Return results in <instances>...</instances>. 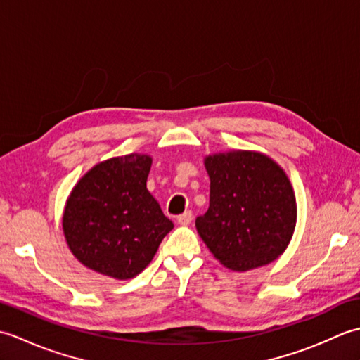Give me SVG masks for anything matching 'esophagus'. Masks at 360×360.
Returning a JSON list of instances; mask_svg holds the SVG:
<instances>
[{
  "mask_svg": "<svg viewBox=\"0 0 360 360\" xmlns=\"http://www.w3.org/2000/svg\"><path fill=\"white\" fill-rule=\"evenodd\" d=\"M192 219H193L192 212L187 210V212L182 213V215H179V217H178V219H176V221H178V224H179V226H188L190 223H192Z\"/></svg>",
  "mask_w": 360,
  "mask_h": 360,
  "instance_id": "obj_1",
  "label": "esophagus"
}]
</instances>
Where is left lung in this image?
Returning a JSON list of instances; mask_svg holds the SVG:
<instances>
[{"label": "left lung", "mask_w": 360, "mask_h": 360, "mask_svg": "<svg viewBox=\"0 0 360 360\" xmlns=\"http://www.w3.org/2000/svg\"><path fill=\"white\" fill-rule=\"evenodd\" d=\"M210 204L196 218L205 246L227 269L246 272L275 262L297 223L294 188L264 153L232 150L204 158Z\"/></svg>", "instance_id": "8db88e82"}]
</instances>
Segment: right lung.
I'll use <instances>...</instances> for the list:
<instances>
[{
    "mask_svg": "<svg viewBox=\"0 0 360 360\" xmlns=\"http://www.w3.org/2000/svg\"><path fill=\"white\" fill-rule=\"evenodd\" d=\"M151 162V156L139 153L102 160L71 190L62 227L68 248L88 269L133 278L173 229L147 190Z\"/></svg>",
    "mask_w": 360,
    "mask_h": 360,
    "instance_id": "right-lung-1",
    "label": "right lung"
}]
</instances>
